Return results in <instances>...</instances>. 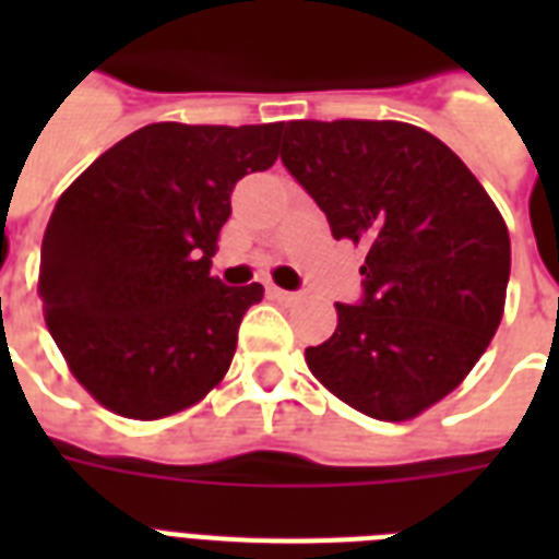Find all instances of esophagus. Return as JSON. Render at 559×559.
I'll use <instances>...</instances> for the list:
<instances>
[{
  "mask_svg": "<svg viewBox=\"0 0 559 559\" xmlns=\"http://www.w3.org/2000/svg\"><path fill=\"white\" fill-rule=\"evenodd\" d=\"M270 296L272 298H278V301H296V293H289V289H281V287H275V284H270Z\"/></svg>",
  "mask_w": 559,
  "mask_h": 559,
  "instance_id": "esophagus-1",
  "label": "esophagus"
}]
</instances>
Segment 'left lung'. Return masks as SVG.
I'll list each match as a JSON object with an SVG mask.
<instances>
[{
	"mask_svg": "<svg viewBox=\"0 0 559 559\" xmlns=\"http://www.w3.org/2000/svg\"><path fill=\"white\" fill-rule=\"evenodd\" d=\"M281 162L336 240L366 249L359 305H336L313 377L377 420H408L459 385L502 322L511 237L455 153L403 121H289Z\"/></svg>",
	"mask_w": 559,
	"mask_h": 559,
	"instance_id": "8db88e82",
	"label": "left lung"
}]
</instances>
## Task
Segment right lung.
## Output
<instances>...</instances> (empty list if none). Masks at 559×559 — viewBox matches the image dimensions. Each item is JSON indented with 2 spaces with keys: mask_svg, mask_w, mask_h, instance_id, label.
Instances as JSON below:
<instances>
[{
  "mask_svg": "<svg viewBox=\"0 0 559 559\" xmlns=\"http://www.w3.org/2000/svg\"><path fill=\"white\" fill-rule=\"evenodd\" d=\"M284 124L135 130L57 200L39 252L48 333L116 415L159 420L226 377L261 284L211 275L231 191L278 159Z\"/></svg>",
  "mask_w": 559,
  "mask_h": 559,
  "instance_id": "obj_1",
  "label": "right lung"
}]
</instances>
